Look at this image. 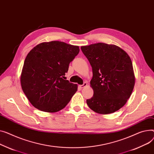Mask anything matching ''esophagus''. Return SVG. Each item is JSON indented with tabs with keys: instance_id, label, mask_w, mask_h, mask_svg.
<instances>
[{
	"instance_id": "1",
	"label": "esophagus",
	"mask_w": 154,
	"mask_h": 154,
	"mask_svg": "<svg viewBox=\"0 0 154 154\" xmlns=\"http://www.w3.org/2000/svg\"><path fill=\"white\" fill-rule=\"evenodd\" d=\"M87 85V82H84L82 85H80L79 87V88H84L85 87H86Z\"/></svg>"
}]
</instances>
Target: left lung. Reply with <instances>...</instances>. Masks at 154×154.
<instances>
[{
    "instance_id": "1",
    "label": "left lung",
    "mask_w": 154,
    "mask_h": 154,
    "mask_svg": "<svg viewBox=\"0 0 154 154\" xmlns=\"http://www.w3.org/2000/svg\"><path fill=\"white\" fill-rule=\"evenodd\" d=\"M92 67L90 86L94 96L87 100L88 107L99 114L112 113L123 106L135 84L131 59L126 51L103 43L81 47Z\"/></svg>"
}]
</instances>
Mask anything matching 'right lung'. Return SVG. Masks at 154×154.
I'll use <instances>...</instances> for the list:
<instances>
[{
  "mask_svg": "<svg viewBox=\"0 0 154 154\" xmlns=\"http://www.w3.org/2000/svg\"><path fill=\"white\" fill-rule=\"evenodd\" d=\"M79 51L78 46L53 41L40 43L29 51L24 61L20 82L35 108L54 112L68 104L78 87L63 78Z\"/></svg>",
  "mask_w": 154,
  "mask_h": 154,
  "instance_id": "right-lung-1",
  "label": "right lung"
}]
</instances>
